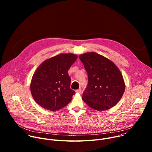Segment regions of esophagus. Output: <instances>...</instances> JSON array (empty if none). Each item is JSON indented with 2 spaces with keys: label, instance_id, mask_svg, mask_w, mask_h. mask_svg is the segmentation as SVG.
Listing matches in <instances>:
<instances>
[{
  "label": "esophagus",
  "instance_id": "1",
  "mask_svg": "<svg viewBox=\"0 0 152 152\" xmlns=\"http://www.w3.org/2000/svg\"><path fill=\"white\" fill-rule=\"evenodd\" d=\"M81 91H82L81 88H79V89H78V90H76V93H80L81 92Z\"/></svg>",
  "mask_w": 152,
  "mask_h": 152
}]
</instances>
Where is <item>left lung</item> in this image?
<instances>
[{"mask_svg": "<svg viewBox=\"0 0 152 152\" xmlns=\"http://www.w3.org/2000/svg\"><path fill=\"white\" fill-rule=\"evenodd\" d=\"M79 59L88 77L82 94L83 100L100 111L114 106L125 90L123 77L118 67L110 59L95 52L80 55Z\"/></svg>", "mask_w": 152, "mask_h": 152, "instance_id": "8db88e82", "label": "left lung"}]
</instances>
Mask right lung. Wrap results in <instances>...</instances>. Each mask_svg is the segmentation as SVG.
Here are the masks:
<instances>
[{
    "label": "right lung",
    "mask_w": 152,
    "mask_h": 152,
    "mask_svg": "<svg viewBox=\"0 0 152 152\" xmlns=\"http://www.w3.org/2000/svg\"><path fill=\"white\" fill-rule=\"evenodd\" d=\"M77 56L60 54L43 62L34 73L31 91L35 101L42 107L57 111L69 103L75 91L70 88L68 70Z\"/></svg>",
    "instance_id": "obj_1"
}]
</instances>
